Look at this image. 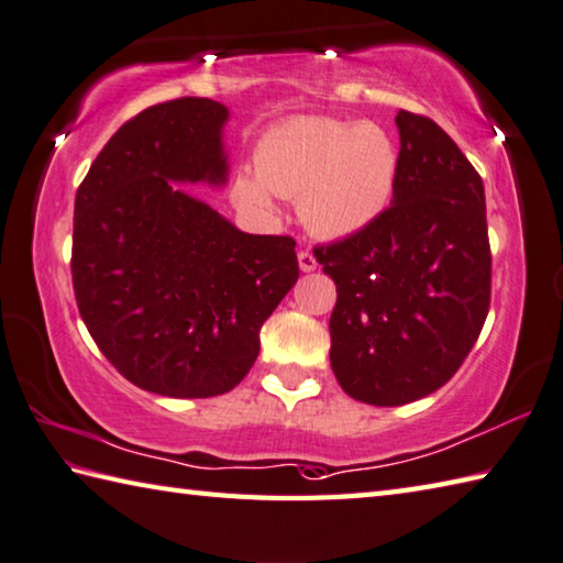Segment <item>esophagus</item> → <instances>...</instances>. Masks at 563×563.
<instances>
[{"instance_id": "esophagus-1", "label": "esophagus", "mask_w": 563, "mask_h": 563, "mask_svg": "<svg viewBox=\"0 0 563 563\" xmlns=\"http://www.w3.org/2000/svg\"><path fill=\"white\" fill-rule=\"evenodd\" d=\"M299 267H301V272H313L318 267V262H316V257L311 254V250H301L299 252Z\"/></svg>"}]
</instances>
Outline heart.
<instances>
[{
	"label": "heart",
	"instance_id": "b5f03b06",
	"mask_svg": "<svg viewBox=\"0 0 563 563\" xmlns=\"http://www.w3.org/2000/svg\"><path fill=\"white\" fill-rule=\"evenodd\" d=\"M254 174L238 176L242 208L272 210V196L299 198L306 228L338 238L365 228L385 210L395 188L397 152L375 124L296 117L262 136Z\"/></svg>",
	"mask_w": 563,
	"mask_h": 563
}]
</instances>
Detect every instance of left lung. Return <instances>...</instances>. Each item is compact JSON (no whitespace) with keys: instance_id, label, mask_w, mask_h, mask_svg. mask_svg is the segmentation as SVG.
Wrapping results in <instances>:
<instances>
[{"instance_id":"1","label":"left lung","mask_w":563,"mask_h":563,"mask_svg":"<svg viewBox=\"0 0 563 563\" xmlns=\"http://www.w3.org/2000/svg\"><path fill=\"white\" fill-rule=\"evenodd\" d=\"M391 206L313 247L335 282L331 367L345 395L399 407L459 373L490 309L483 178L423 114L397 112Z\"/></svg>"}]
</instances>
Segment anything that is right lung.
Segmentation results:
<instances>
[{
	"instance_id": "add662e5",
	"label": "right lung",
	"mask_w": 563,
	"mask_h": 563,
	"mask_svg": "<svg viewBox=\"0 0 563 563\" xmlns=\"http://www.w3.org/2000/svg\"><path fill=\"white\" fill-rule=\"evenodd\" d=\"M228 108L178 98L102 146L76 194L73 291L117 373L140 389L203 399L238 387L260 331L299 279L289 235H247L177 184L222 186Z\"/></svg>"
}]
</instances>
